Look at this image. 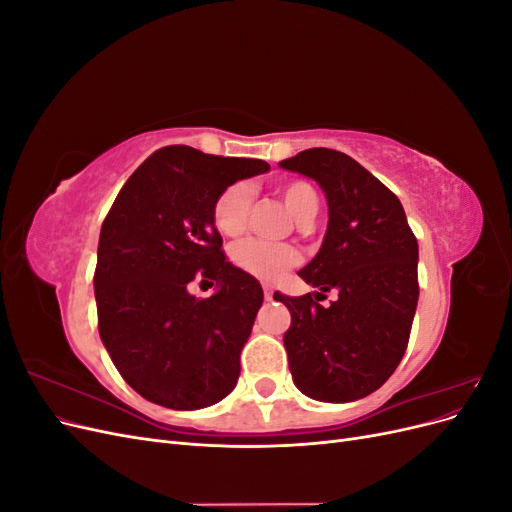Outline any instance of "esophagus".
Returning a JSON list of instances; mask_svg holds the SVG:
<instances>
[{"label":"esophagus","instance_id":"obj_1","mask_svg":"<svg viewBox=\"0 0 512 512\" xmlns=\"http://www.w3.org/2000/svg\"><path fill=\"white\" fill-rule=\"evenodd\" d=\"M262 290H265V299H267V301H271V299H273V292H275V288H273L271 284H265V286H262Z\"/></svg>","mask_w":512,"mask_h":512}]
</instances>
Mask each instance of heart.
<instances>
[{
  "label": "heart",
  "instance_id": "obj_1",
  "mask_svg": "<svg viewBox=\"0 0 512 512\" xmlns=\"http://www.w3.org/2000/svg\"><path fill=\"white\" fill-rule=\"evenodd\" d=\"M280 194L284 198L286 207L294 215V220L307 224L316 218L320 198L312 183L301 181V179L286 181L280 188ZM252 200H254V190L250 183L245 181L230 183L228 188H224L218 194V198H215L213 203L215 228H218L226 237L239 235V232L245 228L247 215H250ZM232 258H235V262L243 271L252 273L254 277H260V280H275V277H280L286 269L297 265L299 254L288 243H275L265 239H243L235 245V250H232Z\"/></svg>",
  "mask_w": 512,
  "mask_h": 512
}]
</instances>
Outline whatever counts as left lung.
Returning a JSON list of instances; mask_svg holds the SVG:
<instances>
[{"mask_svg":"<svg viewBox=\"0 0 512 512\" xmlns=\"http://www.w3.org/2000/svg\"><path fill=\"white\" fill-rule=\"evenodd\" d=\"M312 177L327 196L329 226L299 277L320 292L273 299L290 309L284 346L307 397L344 404L391 378L406 352L418 301V243L399 198L335 149H305L280 162ZM335 289L329 308L317 301Z\"/></svg>","mask_w":512,"mask_h":512,"instance_id":"8db88e82","label":"left lung"}]
</instances>
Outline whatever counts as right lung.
Masks as SVG:
<instances>
[{"label": "right lung", "instance_id": "right-lung-1", "mask_svg": "<svg viewBox=\"0 0 512 512\" xmlns=\"http://www.w3.org/2000/svg\"><path fill=\"white\" fill-rule=\"evenodd\" d=\"M267 170L262 160L162 147L106 215L94 275L98 329L121 378L153 404L198 410L235 389L262 288L226 260L213 203L230 183ZM196 276L219 284L209 300L187 292Z\"/></svg>", "mask_w": 512, "mask_h": 512}]
</instances>
